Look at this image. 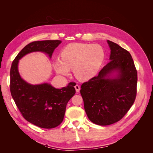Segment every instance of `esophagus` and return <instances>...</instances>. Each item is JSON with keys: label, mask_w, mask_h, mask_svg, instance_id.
Segmentation results:
<instances>
[{"label": "esophagus", "mask_w": 153, "mask_h": 153, "mask_svg": "<svg viewBox=\"0 0 153 153\" xmlns=\"http://www.w3.org/2000/svg\"><path fill=\"white\" fill-rule=\"evenodd\" d=\"M75 89H76V91L77 92H78L80 91V87L78 85V84H76L75 86Z\"/></svg>", "instance_id": "34e87169"}]
</instances>
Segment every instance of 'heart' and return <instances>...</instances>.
<instances>
[{"label":"heart","mask_w":153,"mask_h":153,"mask_svg":"<svg viewBox=\"0 0 153 153\" xmlns=\"http://www.w3.org/2000/svg\"><path fill=\"white\" fill-rule=\"evenodd\" d=\"M61 58L53 62L57 73L68 76L70 69H73L77 79L86 81L99 71L105 58V52L99 45L73 43L64 48Z\"/></svg>","instance_id":"b5f03b06"}]
</instances>
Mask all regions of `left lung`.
Masks as SVG:
<instances>
[{
    "label": "left lung",
    "instance_id": "1",
    "mask_svg": "<svg viewBox=\"0 0 153 153\" xmlns=\"http://www.w3.org/2000/svg\"><path fill=\"white\" fill-rule=\"evenodd\" d=\"M110 62L96 76L81 85L80 94L88 118L100 126L120 121L136 98L137 71L128 51L107 41ZM114 72L118 75L110 76Z\"/></svg>",
    "mask_w": 153,
    "mask_h": 153
}]
</instances>
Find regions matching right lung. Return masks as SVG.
Instances as JSON below:
<instances>
[{"instance_id":"right-lung-1","label":"right lung","mask_w":153,"mask_h":153,"mask_svg":"<svg viewBox=\"0 0 153 153\" xmlns=\"http://www.w3.org/2000/svg\"><path fill=\"white\" fill-rule=\"evenodd\" d=\"M60 40L33 41L23 48L13 61L10 69V91L22 116L36 126L50 129L58 126L64 117L67 103L75 94V82L62 89L48 83L31 85L21 78L18 70L19 60L27 53L42 52L52 57Z\"/></svg>"}]
</instances>
